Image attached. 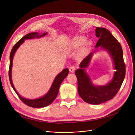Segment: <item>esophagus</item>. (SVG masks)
I'll list each match as a JSON object with an SVG mask.
<instances>
[{
	"label": "esophagus",
	"mask_w": 135,
	"mask_h": 135,
	"mask_svg": "<svg viewBox=\"0 0 135 135\" xmlns=\"http://www.w3.org/2000/svg\"><path fill=\"white\" fill-rule=\"evenodd\" d=\"M75 70V68L74 66H71L69 68V72L71 73H73Z\"/></svg>",
	"instance_id": "obj_1"
}]
</instances>
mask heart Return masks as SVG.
Returning a JSON list of instances; mask_svg holds the SVG:
<instances>
[{"label":"heart","mask_w":135,"mask_h":135,"mask_svg":"<svg viewBox=\"0 0 135 135\" xmlns=\"http://www.w3.org/2000/svg\"><path fill=\"white\" fill-rule=\"evenodd\" d=\"M86 38L84 37L81 36L76 37L73 41V44L75 47H79L83 46L86 42Z\"/></svg>","instance_id":"heart-1"}]
</instances>
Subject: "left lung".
Masks as SVG:
<instances>
[{
	"mask_svg": "<svg viewBox=\"0 0 135 135\" xmlns=\"http://www.w3.org/2000/svg\"><path fill=\"white\" fill-rule=\"evenodd\" d=\"M95 31L96 37L99 38L96 47H101L107 50L114 63L116 70L113 79L104 86H95L92 83L85 69L89 66L93 52L80 62V68L76 70L75 74L78 80V91L81 98L86 103L100 104L112 100L116 95L125 78L126 69L123 49L118 41L104 28L96 27Z\"/></svg>",
	"mask_w": 135,
	"mask_h": 135,
	"instance_id": "8db88e82",
	"label": "left lung"
}]
</instances>
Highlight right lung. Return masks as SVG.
I'll use <instances>...</instances> for the list:
<instances>
[{"label":"right lung","mask_w":135,"mask_h":135,"mask_svg":"<svg viewBox=\"0 0 135 135\" xmlns=\"http://www.w3.org/2000/svg\"><path fill=\"white\" fill-rule=\"evenodd\" d=\"M46 34H47V32L44 33L41 35H40L38 32H33V33L26 34L23 38H21L18 41H17L15 45H14V46H13L11 50L10 55V66H9V80H10L11 85L12 87L13 90L15 91V93H16V94L17 95L20 100L27 105L33 108L45 107L46 106L52 103L58 95L59 88L62 82L64 79H65V78L67 76L69 73V69L68 68L63 69L61 72H60L56 76L55 79L53 81L52 85L50 89V90H49V91L47 92V93L44 96H42L39 98L30 100V99H27L26 98L21 97L17 92L15 87H14L13 84L12 83V81L11 71H12L13 58L15 52L16 51L17 49L20 47V46L22 44H23V42L25 41V40L40 38V37L45 36V35Z\"/></svg>","instance_id":"add662e5"}]
</instances>
